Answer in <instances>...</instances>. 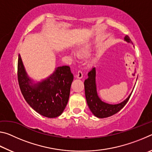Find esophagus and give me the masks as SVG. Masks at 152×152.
<instances>
[{
	"label": "esophagus",
	"mask_w": 152,
	"mask_h": 152,
	"mask_svg": "<svg viewBox=\"0 0 152 152\" xmlns=\"http://www.w3.org/2000/svg\"><path fill=\"white\" fill-rule=\"evenodd\" d=\"M82 76H83V74H82V72L80 71V70H79V71L78 72V73L76 74V77L77 78L80 79V78H82Z\"/></svg>",
	"instance_id": "esophagus-1"
}]
</instances>
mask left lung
Masks as SVG:
<instances>
[{
    "label": "left lung",
    "instance_id": "left-lung-1",
    "mask_svg": "<svg viewBox=\"0 0 152 152\" xmlns=\"http://www.w3.org/2000/svg\"><path fill=\"white\" fill-rule=\"evenodd\" d=\"M125 40L127 42H131V39L128 35L125 36ZM88 76V78L85 80L84 83L85 96L89 109L95 116L99 118L110 117L121 110L127 104L132 94L128 96L127 99L119 104H110L102 102L99 99L96 92V82H95V77H96L95 68H93L89 72Z\"/></svg>",
    "mask_w": 152,
    "mask_h": 152
}]
</instances>
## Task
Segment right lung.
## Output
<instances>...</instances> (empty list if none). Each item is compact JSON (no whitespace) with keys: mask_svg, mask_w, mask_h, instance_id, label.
Returning <instances> with one entry per match:
<instances>
[{"mask_svg":"<svg viewBox=\"0 0 152 152\" xmlns=\"http://www.w3.org/2000/svg\"><path fill=\"white\" fill-rule=\"evenodd\" d=\"M17 77L23 96L36 112L48 118L57 117L63 113L68 103L74 78L70 67H58L48 78L30 85L31 80L19 55Z\"/></svg>","mask_w":152,"mask_h":152,"instance_id":"add662e5","label":"right lung"}]
</instances>
